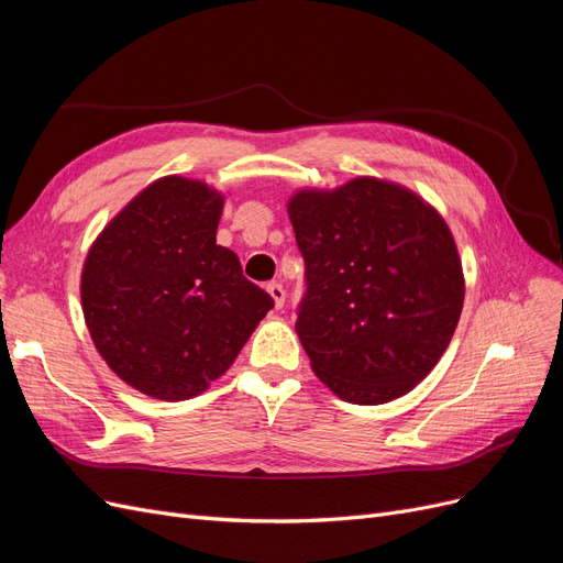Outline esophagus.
<instances>
[{
  "instance_id": "34e87169",
  "label": "esophagus",
  "mask_w": 563,
  "mask_h": 563,
  "mask_svg": "<svg viewBox=\"0 0 563 563\" xmlns=\"http://www.w3.org/2000/svg\"><path fill=\"white\" fill-rule=\"evenodd\" d=\"M267 294L273 296V300H275V307H277V309H279V307H284V300H286V290H284V286H282V284H277V282L267 284Z\"/></svg>"
}]
</instances>
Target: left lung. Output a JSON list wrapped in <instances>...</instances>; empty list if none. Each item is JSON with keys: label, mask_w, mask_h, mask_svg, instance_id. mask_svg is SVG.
<instances>
[{"label": "left lung", "mask_w": 563, "mask_h": 563, "mask_svg": "<svg viewBox=\"0 0 563 563\" xmlns=\"http://www.w3.org/2000/svg\"><path fill=\"white\" fill-rule=\"evenodd\" d=\"M288 217L307 284L296 331L317 377L356 405L412 391L463 307L448 223L415 192L367 177L333 192L302 190Z\"/></svg>", "instance_id": "obj_1"}]
</instances>
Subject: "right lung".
Wrapping results in <instances>:
<instances>
[{"instance_id":"add662e5","label":"right lung","mask_w":563,"mask_h":563,"mask_svg":"<svg viewBox=\"0 0 563 563\" xmlns=\"http://www.w3.org/2000/svg\"><path fill=\"white\" fill-rule=\"evenodd\" d=\"M221 209L217 190L165 177L88 251L81 302L90 338L111 371L146 396L202 394L275 307L217 244Z\"/></svg>"}]
</instances>
